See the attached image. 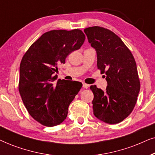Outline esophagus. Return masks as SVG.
<instances>
[{
  "mask_svg": "<svg viewBox=\"0 0 155 155\" xmlns=\"http://www.w3.org/2000/svg\"><path fill=\"white\" fill-rule=\"evenodd\" d=\"M83 87L84 88H88V87H89V85L87 84H85V83H83Z\"/></svg>",
  "mask_w": 155,
  "mask_h": 155,
  "instance_id": "1",
  "label": "esophagus"
}]
</instances>
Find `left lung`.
Segmentation results:
<instances>
[{
    "label": "left lung",
    "mask_w": 155,
    "mask_h": 155,
    "mask_svg": "<svg viewBox=\"0 0 155 155\" xmlns=\"http://www.w3.org/2000/svg\"><path fill=\"white\" fill-rule=\"evenodd\" d=\"M88 42L96 51L97 67L107 81L106 91L91 86L93 110L97 118L108 124L120 123L135 107L140 83L135 59L121 39L108 29H84Z\"/></svg>",
    "instance_id": "1"
}]
</instances>
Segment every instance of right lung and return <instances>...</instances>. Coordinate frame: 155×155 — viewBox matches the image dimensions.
I'll return each instance as SVG.
<instances>
[{"instance_id":"obj_1","label":"right lung","mask_w":155,"mask_h":155,"mask_svg":"<svg viewBox=\"0 0 155 155\" xmlns=\"http://www.w3.org/2000/svg\"><path fill=\"white\" fill-rule=\"evenodd\" d=\"M81 30H51L31 45L20 65L19 91L22 102L35 120L47 127L59 125L82 87L81 82L58 79L57 65L64 64L71 51L84 44Z\"/></svg>"}]
</instances>
